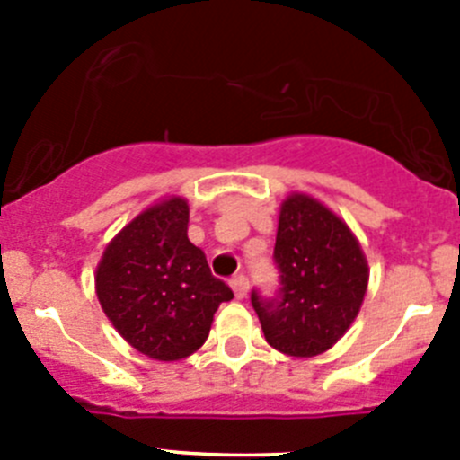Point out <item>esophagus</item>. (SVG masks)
Listing matches in <instances>:
<instances>
[{
	"mask_svg": "<svg viewBox=\"0 0 460 460\" xmlns=\"http://www.w3.org/2000/svg\"><path fill=\"white\" fill-rule=\"evenodd\" d=\"M230 286H233L234 296H237V299H243L246 292H249V279H246L243 274H237L233 280H230Z\"/></svg>",
	"mask_w": 460,
	"mask_h": 460,
	"instance_id": "obj_1",
	"label": "esophagus"
}]
</instances>
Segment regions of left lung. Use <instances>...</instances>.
<instances>
[{
  "instance_id": "1",
  "label": "left lung",
  "mask_w": 460,
  "mask_h": 460,
  "mask_svg": "<svg viewBox=\"0 0 460 460\" xmlns=\"http://www.w3.org/2000/svg\"><path fill=\"white\" fill-rule=\"evenodd\" d=\"M274 262L279 295L251 292L265 339L290 357H315L350 329L368 286V262L352 230L306 193L280 205Z\"/></svg>"
}]
</instances>
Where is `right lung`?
I'll return each mask as SVG.
<instances>
[{"label":"right lung","mask_w":460,"mask_h":460,"mask_svg":"<svg viewBox=\"0 0 460 460\" xmlns=\"http://www.w3.org/2000/svg\"><path fill=\"white\" fill-rule=\"evenodd\" d=\"M186 233L184 198L152 205L108 243L93 276L112 327L149 359L193 355L209 336L217 308L234 296L211 276L205 253Z\"/></svg>","instance_id":"1"}]
</instances>
